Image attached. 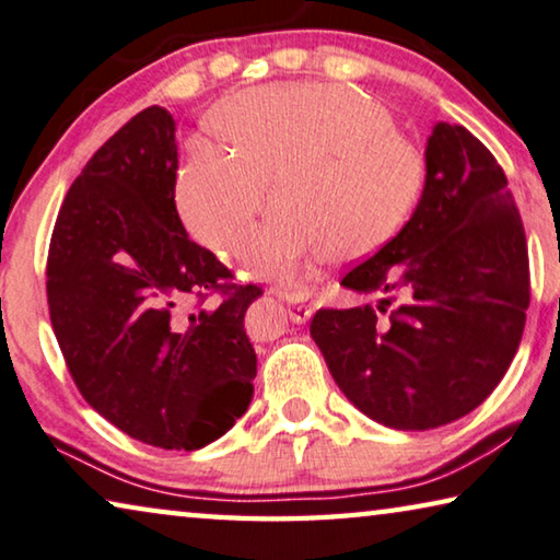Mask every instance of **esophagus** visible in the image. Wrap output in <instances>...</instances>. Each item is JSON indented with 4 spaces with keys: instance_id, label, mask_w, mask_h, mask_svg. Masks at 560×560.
I'll return each mask as SVG.
<instances>
[{
    "instance_id": "1",
    "label": "esophagus",
    "mask_w": 560,
    "mask_h": 560,
    "mask_svg": "<svg viewBox=\"0 0 560 560\" xmlns=\"http://www.w3.org/2000/svg\"><path fill=\"white\" fill-rule=\"evenodd\" d=\"M282 300H285L288 305V317L295 325H303L307 323L310 317H313V305H310V300L305 295H298V292H292V295H280Z\"/></svg>"
}]
</instances>
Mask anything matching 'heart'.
I'll return each instance as SVG.
<instances>
[{
    "mask_svg": "<svg viewBox=\"0 0 560 560\" xmlns=\"http://www.w3.org/2000/svg\"><path fill=\"white\" fill-rule=\"evenodd\" d=\"M230 148L195 140L175 177V208L195 243L232 253L268 205L278 210L240 250L260 280L295 282L317 257L373 255L406 225L425 158L370 94L292 82L232 94L214 109Z\"/></svg>",
    "mask_w": 560,
    "mask_h": 560,
    "instance_id": "1",
    "label": "heart"
}]
</instances>
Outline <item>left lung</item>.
I'll return each mask as SVG.
<instances>
[{"label": "left lung", "instance_id": "obj_1", "mask_svg": "<svg viewBox=\"0 0 560 560\" xmlns=\"http://www.w3.org/2000/svg\"><path fill=\"white\" fill-rule=\"evenodd\" d=\"M340 285L381 295L388 317L370 305L317 310L310 335L342 395L375 423L441 428L495 390L521 346L530 278L509 179L478 137L433 127L410 220Z\"/></svg>", "mask_w": 560, "mask_h": 560}]
</instances>
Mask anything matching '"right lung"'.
<instances>
[{
	"instance_id": "right-lung-1",
	"label": "right lung",
	"mask_w": 560,
	"mask_h": 560,
	"mask_svg": "<svg viewBox=\"0 0 560 560\" xmlns=\"http://www.w3.org/2000/svg\"><path fill=\"white\" fill-rule=\"evenodd\" d=\"M175 119L135 115L92 154L67 192L47 257L59 350L84 400L135 441L200 451L253 400L257 358L245 313L257 285L187 237L175 208ZM223 303L183 316L187 296Z\"/></svg>"
}]
</instances>
